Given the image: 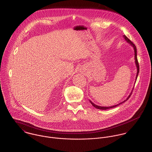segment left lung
<instances>
[{"mask_svg": "<svg viewBox=\"0 0 152 152\" xmlns=\"http://www.w3.org/2000/svg\"><path fill=\"white\" fill-rule=\"evenodd\" d=\"M123 38H124V39L126 41V42H128V44H129L132 47H133V49H134V60H135V64H136V68H137V74H136V81H135V82H136V80H137V76H138V74H139V62H138L137 58V49H136V47L135 45H134L126 35H123ZM134 84H135V83H134ZM133 89H134V87L133 88V89H132V90L130 94H129V96L127 97V98L125 100L122 101V102H120V103H118V104H117V105H113V106H110V107H101V106H99V105H97L95 104L94 103H93L91 100H90V103L93 105V106H94L95 108H97V109H100V110H107V109H110V108H114V107H117V105H119L120 104H121L122 103L124 102L125 101H127V100L130 98V96L132 95Z\"/></svg>", "mask_w": 152, "mask_h": 152, "instance_id": "left-lung-1", "label": "left lung"}]
</instances>
